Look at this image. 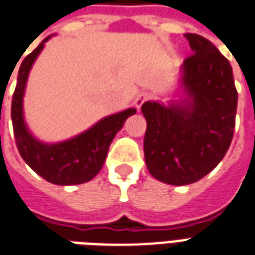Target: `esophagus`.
<instances>
[{"instance_id":"34e87169","label":"esophagus","mask_w":255,"mask_h":255,"mask_svg":"<svg viewBox=\"0 0 255 255\" xmlns=\"http://www.w3.org/2000/svg\"><path fill=\"white\" fill-rule=\"evenodd\" d=\"M147 99H149V94H147V92H140V94H138V97L135 98V102H133L135 108L139 110L140 106H142Z\"/></svg>"}]
</instances>
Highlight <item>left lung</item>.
<instances>
[{"instance_id":"left-lung-1","label":"left lung","mask_w":255,"mask_h":255,"mask_svg":"<svg viewBox=\"0 0 255 255\" xmlns=\"http://www.w3.org/2000/svg\"><path fill=\"white\" fill-rule=\"evenodd\" d=\"M185 37L193 52L181 67L188 98L170 105H142L147 170L158 181L177 186L197 182L218 165L232 142L238 109L229 60L202 35Z\"/></svg>"}]
</instances>
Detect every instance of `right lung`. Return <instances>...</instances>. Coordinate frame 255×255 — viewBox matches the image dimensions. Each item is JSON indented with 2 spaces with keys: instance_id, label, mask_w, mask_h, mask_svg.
<instances>
[{
  "instance_id": "1",
  "label": "right lung",
  "mask_w": 255,
  "mask_h": 255,
  "mask_svg": "<svg viewBox=\"0 0 255 255\" xmlns=\"http://www.w3.org/2000/svg\"><path fill=\"white\" fill-rule=\"evenodd\" d=\"M52 35H48L31 53L23 59L17 84L12 97V124L17 150L22 158L40 177L56 185H78L91 181L103 167L112 140L135 109L108 116L85 132L60 143H42L28 132L23 119V95L30 69Z\"/></svg>"
}]
</instances>
